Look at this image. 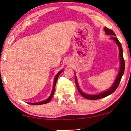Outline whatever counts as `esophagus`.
Masks as SVG:
<instances>
[{
    "label": "esophagus",
    "instance_id": "1",
    "mask_svg": "<svg viewBox=\"0 0 131 131\" xmlns=\"http://www.w3.org/2000/svg\"><path fill=\"white\" fill-rule=\"evenodd\" d=\"M64 63H65L66 65L70 66V65H71V61L70 60V59L66 58L65 61H64Z\"/></svg>",
    "mask_w": 131,
    "mask_h": 131
}]
</instances>
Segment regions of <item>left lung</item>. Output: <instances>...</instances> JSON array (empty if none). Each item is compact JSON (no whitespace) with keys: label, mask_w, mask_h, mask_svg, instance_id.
Instances as JSON below:
<instances>
[{"label":"left lung","mask_w":131,"mask_h":131,"mask_svg":"<svg viewBox=\"0 0 131 131\" xmlns=\"http://www.w3.org/2000/svg\"><path fill=\"white\" fill-rule=\"evenodd\" d=\"M104 30L105 34L107 35H111L113 36V37H111L110 39V40H112L114 41V42L116 43V44L118 46V48H119V61H120V67H119V72H118V74L117 75V77H116L115 80L113 82V83L112 84V85L108 89L105 90L104 91H103V92L98 93V94H86V93H85L83 92L81 89H80L79 86L78 85V79H77L76 76H74L75 78V82H76V85L77 86V88H78V90L80 94L82 95L83 97L88 100H98L100 99V98H104L105 96L109 95L112 94V93H113L114 91L116 90V89L117 88L118 86L119 85L120 82H121V80L122 79V77L123 73H124L125 71V61L124 59H123V49L122 47V45L121 43L119 42V41L118 39L116 38V37H114L116 36L115 33H114V31L113 30L108 29L107 27H104ZM75 74V73H74Z\"/></svg>","instance_id":"obj_1"}]
</instances>
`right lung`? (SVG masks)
<instances>
[{
  "label": "right lung",
  "instance_id": "1",
  "mask_svg": "<svg viewBox=\"0 0 131 131\" xmlns=\"http://www.w3.org/2000/svg\"><path fill=\"white\" fill-rule=\"evenodd\" d=\"M62 71H63V69L61 70L60 71H58V73H57V74H56V76H55V78H54V80H53L52 90V92L51 93V94H50L49 96L47 98V99L45 100H43V101L37 102V103H27L29 104H32V105H41V104H47L48 103H49L50 101H51V99H52V96L53 95V94H54L55 87V85H56L57 80H58V78L59 76H60L61 73L62 72Z\"/></svg>",
  "mask_w": 131,
  "mask_h": 131
}]
</instances>
